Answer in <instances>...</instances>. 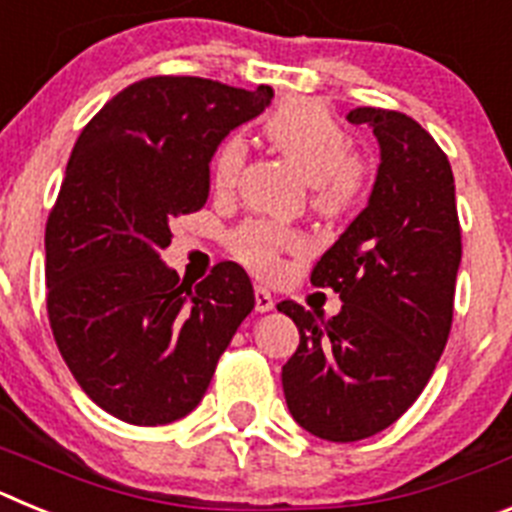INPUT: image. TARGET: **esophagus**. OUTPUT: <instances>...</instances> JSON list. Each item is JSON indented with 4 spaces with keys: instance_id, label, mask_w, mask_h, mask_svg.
<instances>
[{
    "instance_id": "obj_1",
    "label": "esophagus",
    "mask_w": 512,
    "mask_h": 512,
    "mask_svg": "<svg viewBox=\"0 0 512 512\" xmlns=\"http://www.w3.org/2000/svg\"><path fill=\"white\" fill-rule=\"evenodd\" d=\"M274 305H277V300H274V295H271L269 289L256 287V310L269 312V310H274Z\"/></svg>"
}]
</instances>
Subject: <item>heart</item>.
<instances>
[{"label": "heart", "mask_w": 512, "mask_h": 512, "mask_svg": "<svg viewBox=\"0 0 512 512\" xmlns=\"http://www.w3.org/2000/svg\"><path fill=\"white\" fill-rule=\"evenodd\" d=\"M264 138L295 166L312 189V205L320 212H341L359 197L364 166L351 156L348 133L320 102L287 99L266 115ZM246 164V143L230 135L217 148L212 179L217 189H233ZM230 248L259 274H274L284 251L300 248V235L271 223H248L230 235Z\"/></svg>", "instance_id": "heart-1"}]
</instances>
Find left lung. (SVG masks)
I'll return each mask as SVG.
<instances>
[{
  "mask_svg": "<svg viewBox=\"0 0 512 512\" xmlns=\"http://www.w3.org/2000/svg\"><path fill=\"white\" fill-rule=\"evenodd\" d=\"M379 169L369 205L312 269L315 287L341 297L325 318L292 300L300 346L282 366L292 418L312 436L351 443L395 423L431 379L454 318L461 228L446 153L413 117L356 107Z\"/></svg>",
  "mask_w": 512,
  "mask_h": 512,
  "instance_id": "obj_1",
  "label": "left lung"
}]
</instances>
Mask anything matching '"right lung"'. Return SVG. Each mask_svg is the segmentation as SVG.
<instances>
[{
	"mask_svg": "<svg viewBox=\"0 0 512 512\" xmlns=\"http://www.w3.org/2000/svg\"><path fill=\"white\" fill-rule=\"evenodd\" d=\"M271 97L264 84L151 76L104 104L71 151L45 225L48 320L81 390L125 423L192 413L253 310L238 264L192 287L161 251L171 220L205 207L217 146Z\"/></svg>",
	"mask_w": 512,
	"mask_h": 512,
	"instance_id": "1",
	"label": "right lung"
}]
</instances>
